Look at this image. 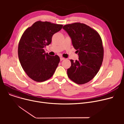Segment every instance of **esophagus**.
Listing matches in <instances>:
<instances>
[{
	"mask_svg": "<svg viewBox=\"0 0 124 124\" xmlns=\"http://www.w3.org/2000/svg\"><path fill=\"white\" fill-rule=\"evenodd\" d=\"M64 59H65L64 58H63V57H60V60H61V61H63V60H64Z\"/></svg>",
	"mask_w": 124,
	"mask_h": 124,
	"instance_id": "esophagus-1",
	"label": "esophagus"
}]
</instances>
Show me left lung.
Returning a JSON list of instances; mask_svg holds the SVG:
<instances>
[{"mask_svg": "<svg viewBox=\"0 0 124 124\" xmlns=\"http://www.w3.org/2000/svg\"><path fill=\"white\" fill-rule=\"evenodd\" d=\"M63 29L71 38L79 56L75 62L70 60L68 76L77 84L86 83L93 78L101 66L104 53L101 38L97 31L82 23L66 24Z\"/></svg>", "mask_w": 124, "mask_h": 124, "instance_id": "obj_1", "label": "left lung"}]
</instances>
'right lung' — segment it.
Returning a JSON list of instances; mask_svg holds the SVG:
<instances>
[{
	"instance_id": "obj_1",
	"label": "right lung",
	"mask_w": 124,
	"mask_h": 124,
	"mask_svg": "<svg viewBox=\"0 0 124 124\" xmlns=\"http://www.w3.org/2000/svg\"><path fill=\"white\" fill-rule=\"evenodd\" d=\"M62 27V24L39 21L23 32L18 44V56L23 70L33 80L45 81L53 75L60 58L46 53L44 48L51 44L52 36Z\"/></svg>"
}]
</instances>
